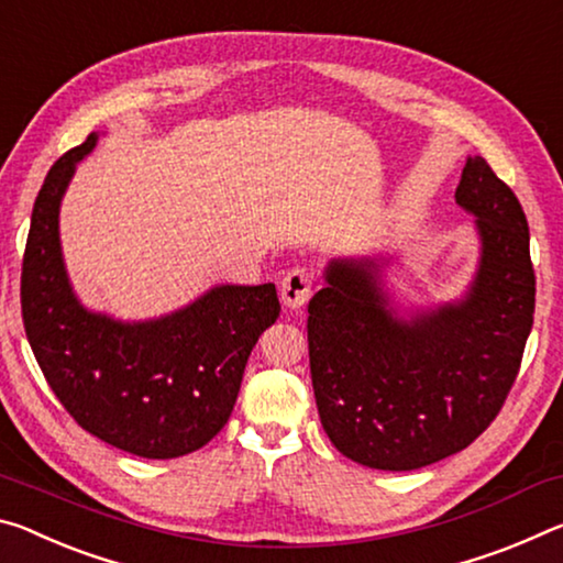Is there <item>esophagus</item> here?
I'll list each match as a JSON object with an SVG mask.
<instances>
[{
	"instance_id": "obj_1",
	"label": "esophagus",
	"mask_w": 563,
	"mask_h": 563,
	"mask_svg": "<svg viewBox=\"0 0 563 563\" xmlns=\"http://www.w3.org/2000/svg\"><path fill=\"white\" fill-rule=\"evenodd\" d=\"M317 284V272L311 266H297L282 279V301L289 309H299L309 301Z\"/></svg>"
}]
</instances>
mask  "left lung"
<instances>
[{
    "label": "left lung",
    "instance_id": "obj_1",
    "mask_svg": "<svg viewBox=\"0 0 563 563\" xmlns=\"http://www.w3.org/2000/svg\"><path fill=\"white\" fill-rule=\"evenodd\" d=\"M456 201L484 244L462 303L396 319L368 260L331 264L309 301L319 419L352 462L411 472L456 454L489 429L519 374L537 307L527 214L482 156L466 162Z\"/></svg>",
    "mask_w": 563,
    "mask_h": 563
}]
</instances>
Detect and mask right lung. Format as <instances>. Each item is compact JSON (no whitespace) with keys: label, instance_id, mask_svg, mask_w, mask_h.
Returning a JSON list of instances; mask_svg holds the SVG:
<instances>
[{"label":"right lung","instance_id":"1","mask_svg":"<svg viewBox=\"0 0 563 563\" xmlns=\"http://www.w3.org/2000/svg\"><path fill=\"white\" fill-rule=\"evenodd\" d=\"M97 134L62 154L32 209L22 260V319L44 379L69 417L107 444L174 459L232 417L246 358L279 317L274 284L217 287L177 314L119 324L79 307L59 249V201Z\"/></svg>","mask_w":563,"mask_h":563}]
</instances>
